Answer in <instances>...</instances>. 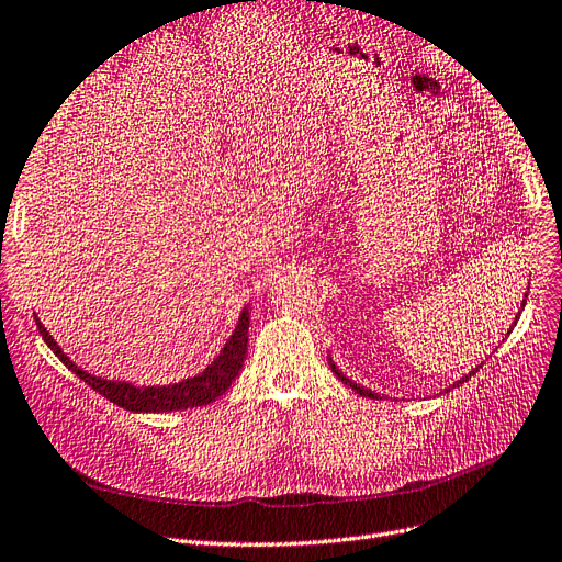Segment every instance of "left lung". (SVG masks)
<instances>
[{
	"label": "left lung",
	"instance_id": "obj_1",
	"mask_svg": "<svg viewBox=\"0 0 562 562\" xmlns=\"http://www.w3.org/2000/svg\"><path fill=\"white\" fill-rule=\"evenodd\" d=\"M526 297H528V293H526ZM524 306H526V300L521 302V308H524ZM519 316H521V311H519V313H516V318H514L512 327L507 329V334H512V329H514L516 321H519ZM503 341H505V339H503ZM327 362H329V367H331V373H334L336 378H339V380H341V383H346V385H348L350 390H355V392H357L359 396H367V398H378V392H371V390H367V387H362V385H357V383H352V380H350V378H348V375H346V373H344V371H341L339 367H336V364L331 362V355H329V352H327ZM480 367H482V364H480ZM480 367H477V369H480ZM477 369H473V371H468V373H465L463 378H459V380H457V383H454V385H450V387L454 390V387L463 385V383H465V380H468L470 375H475V373H477ZM450 387H447L445 392H450ZM445 392H440V394H445Z\"/></svg>",
	"mask_w": 562,
	"mask_h": 562
}]
</instances>
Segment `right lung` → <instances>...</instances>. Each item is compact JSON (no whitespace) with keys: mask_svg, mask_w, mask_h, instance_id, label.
<instances>
[{"mask_svg":"<svg viewBox=\"0 0 562 562\" xmlns=\"http://www.w3.org/2000/svg\"><path fill=\"white\" fill-rule=\"evenodd\" d=\"M249 321H251V311L249 306H244L233 334L228 336V341L223 344V348L207 364V369H203L198 375L184 378L179 380V383H170V385H147V387L131 385L126 380H108V378L87 373L61 350V346L53 339L50 331L43 327L38 316H36V327H38L41 339L46 341V346L55 352L59 362L71 373H76L80 380H85V383L92 390H97L101 396L115 403V406L131 413H175V411L207 406V403H214L233 385V380L239 375L246 359Z\"/></svg>","mask_w":562,"mask_h":562,"instance_id":"add662e5","label":"right lung"}]
</instances>
